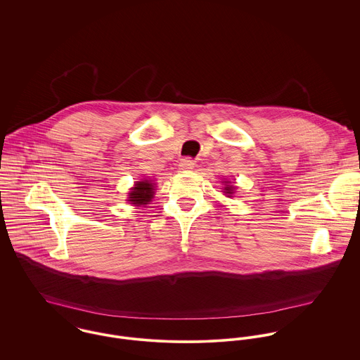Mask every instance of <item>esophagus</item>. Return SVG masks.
Wrapping results in <instances>:
<instances>
[{
	"mask_svg": "<svg viewBox=\"0 0 360 360\" xmlns=\"http://www.w3.org/2000/svg\"><path fill=\"white\" fill-rule=\"evenodd\" d=\"M179 166L181 170H191L194 167V160L190 158H184V159H181Z\"/></svg>",
	"mask_w": 360,
	"mask_h": 360,
	"instance_id": "34e87169",
	"label": "esophagus"
}]
</instances>
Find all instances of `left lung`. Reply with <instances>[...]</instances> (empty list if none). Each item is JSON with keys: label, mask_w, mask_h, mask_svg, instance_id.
<instances>
[{"label": "left lung", "mask_w": 360, "mask_h": 360, "mask_svg": "<svg viewBox=\"0 0 360 360\" xmlns=\"http://www.w3.org/2000/svg\"><path fill=\"white\" fill-rule=\"evenodd\" d=\"M224 190H226L224 191L226 194H233V186H227V187H224Z\"/></svg>", "instance_id": "left-lung-1"}]
</instances>
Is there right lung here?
Returning <instances> with one entry per match:
<instances>
[{
    "mask_svg": "<svg viewBox=\"0 0 360 360\" xmlns=\"http://www.w3.org/2000/svg\"><path fill=\"white\" fill-rule=\"evenodd\" d=\"M154 197V186L148 180L137 181L136 187L129 193V201L136 205H147Z\"/></svg>",
    "mask_w": 360,
    "mask_h": 360,
    "instance_id": "right-lung-1",
    "label": "right lung"
}]
</instances>
